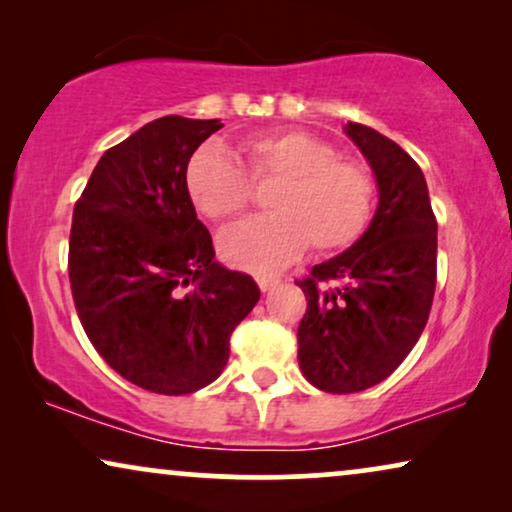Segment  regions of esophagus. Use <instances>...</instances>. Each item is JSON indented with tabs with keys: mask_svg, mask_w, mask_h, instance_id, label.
<instances>
[{
	"mask_svg": "<svg viewBox=\"0 0 512 512\" xmlns=\"http://www.w3.org/2000/svg\"><path fill=\"white\" fill-rule=\"evenodd\" d=\"M256 282H258V286H261V291H270V289H275V286L279 284V279L263 275V277H258Z\"/></svg>",
	"mask_w": 512,
	"mask_h": 512,
	"instance_id": "esophagus-1",
	"label": "esophagus"
}]
</instances>
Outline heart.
<instances>
[{
  "label": "heart",
  "mask_w": 512,
  "mask_h": 512,
  "mask_svg": "<svg viewBox=\"0 0 512 512\" xmlns=\"http://www.w3.org/2000/svg\"><path fill=\"white\" fill-rule=\"evenodd\" d=\"M237 153L256 186H275L265 200L268 216L221 235V256L230 265L265 275L296 261L307 244L319 254H333L363 233L373 209V177L366 165L338 158L326 139L303 130H272L244 139ZM248 180L214 146L195 151L186 167L188 195L212 221L244 214L254 198Z\"/></svg>",
  "instance_id": "1"
}]
</instances>
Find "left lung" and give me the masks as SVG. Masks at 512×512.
<instances>
[{
  "mask_svg": "<svg viewBox=\"0 0 512 512\" xmlns=\"http://www.w3.org/2000/svg\"><path fill=\"white\" fill-rule=\"evenodd\" d=\"M345 132L368 160L380 200L352 247L296 282L307 298L298 363L328 394L387 380L417 345L436 291L438 223L422 170L368 125L347 123Z\"/></svg>",
  "mask_w": 512,
  "mask_h": 512,
  "instance_id": "8db88e82",
  "label": "left lung"
}]
</instances>
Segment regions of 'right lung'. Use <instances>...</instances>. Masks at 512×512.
<instances>
[{"instance_id":"1","label":"right lung","mask_w":512,"mask_h":512,"mask_svg":"<svg viewBox=\"0 0 512 512\" xmlns=\"http://www.w3.org/2000/svg\"><path fill=\"white\" fill-rule=\"evenodd\" d=\"M219 118L163 116L104 151L74 207L69 284L88 340L125 380L193 394L226 368L261 291L214 261L186 167Z\"/></svg>"}]
</instances>
